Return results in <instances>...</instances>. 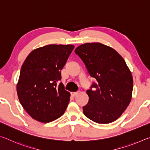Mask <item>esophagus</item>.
Listing matches in <instances>:
<instances>
[{"label":"esophagus","instance_id":"esophagus-1","mask_svg":"<svg viewBox=\"0 0 150 150\" xmlns=\"http://www.w3.org/2000/svg\"><path fill=\"white\" fill-rule=\"evenodd\" d=\"M77 95H78V92H72L71 93V95L73 96H77Z\"/></svg>","mask_w":150,"mask_h":150}]
</instances>
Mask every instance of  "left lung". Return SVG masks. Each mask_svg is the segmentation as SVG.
<instances>
[{"label":"left lung","instance_id":"8db88e82","mask_svg":"<svg viewBox=\"0 0 150 150\" xmlns=\"http://www.w3.org/2000/svg\"><path fill=\"white\" fill-rule=\"evenodd\" d=\"M75 52L97 81L91 86L93 91H87L89 101L83 107L84 115L99 124L117 120L132 95L133 77L125 61L113 48L98 42L81 45Z\"/></svg>","mask_w":150,"mask_h":150}]
</instances>
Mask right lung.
I'll list each match as a JSON object with an SVG mask.
<instances>
[{"instance_id":"right-lung-1","label":"right lung","mask_w":150,"mask_h":150,"mask_svg":"<svg viewBox=\"0 0 150 150\" xmlns=\"http://www.w3.org/2000/svg\"><path fill=\"white\" fill-rule=\"evenodd\" d=\"M73 45L50 44L35 49L22 65L16 85L20 103L34 120L47 123L64 114L70 93L64 89L61 71Z\"/></svg>"}]
</instances>
